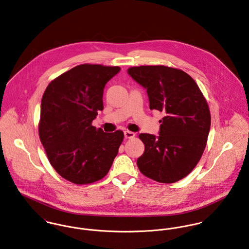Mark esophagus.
<instances>
[{
	"label": "esophagus",
	"mask_w": 249,
	"mask_h": 249,
	"mask_svg": "<svg viewBox=\"0 0 249 249\" xmlns=\"http://www.w3.org/2000/svg\"><path fill=\"white\" fill-rule=\"evenodd\" d=\"M124 136L125 138H133L135 136V134L130 131H124Z\"/></svg>",
	"instance_id": "1"
}]
</instances>
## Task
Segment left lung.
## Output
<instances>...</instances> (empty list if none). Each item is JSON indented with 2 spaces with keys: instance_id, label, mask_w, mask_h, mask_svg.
Returning a JSON list of instances; mask_svg holds the SVG:
<instances>
[{
  "instance_id": "left-lung-1",
  "label": "left lung",
  "mask_w": 249,
  "mask_h": 249,
  "mask_svg": "<svg viewBox=\"0 0 249 249\" xmlns=\"http://www.w3.org/2000/svg\"><path fill=\"white\" fill-rule=\"evenodd\" d=\"M128 74L147 90L150 109L165 115L158 136L139 134L145 151L137 159L138 169L154 181L177 182L195 168L206 148L211 129L207 100L182 70L147 65L131 67Z\"/></svg>"
}]
</instances>
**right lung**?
<instances>
[{"label": "right lung", "instance_id": "right-lung-1", "mask_svg": "<svg viewBox=\"0 0 249 249\" xmlns=\"http://www.w3.org/2000/svg\"><path fill=\"white\" fill-rule=\"evenodd\" d=\"M118 66L80 64L49 83L41 98L38 134L48 160L64 179L91 184L112 167L124 134L92 126L103 110V89Z\"/></svg>", "mask_w": 249, "mask_h": 249}]
</instances>
